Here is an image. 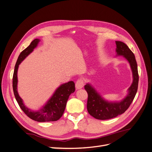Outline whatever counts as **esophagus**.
<instances>
[{
	"label": "esophagus",
	"instance_id": "1",
	"mask_svg": "<svg viewBox=\"0 0 152 152\" xmlns=\"http://www.w3.org/2000/svg\"><path fill=\"white\" fill-rule=\"evenodd\" d=\"M84 81L83 79H79L77 80L76 84H75V87L77 89H82V87H84Z\"/></svg>",
	"mask_w": 152,
	"mask_h": 152
}]
</instances>
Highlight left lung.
<instances>
[{
    "instance_id": "8db88e82",
    "label": "left lung",
    "mask_w": 152,
    "mask_h": 152,
    "mask_svg": "<svg viewBox=\"0 0 152 152\" xmlns=\"http://www.w3.org/2000/svg\"><path fill=\"white\" fill-rule=\"evenodd\" d=\"M117 56H123L129 63L132 72L133 81L128 89L126 97L118 102H110L105 100L90 84L85 85L84 88L88 94L87 109L88 113L98 120H107L116 117L125 112L134 99L138 87L139 75L134 53L127 45L121 41H115Z\"/></svg>"
}]
</instances>
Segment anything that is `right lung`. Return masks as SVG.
I'll return each mask as SVG.
<instances>
[{"instance_id":"obj_1","label":"right lung","mask_w":152,"mask_h":152,"mask_svg":"<svg viewBox=\"0 0 152 152\" xmlns=\"http://www.w3.org/2000/svg\"><path fill=\"white\" fill-rule=\"evenodd\" d=\"M40 40L34 39L31 44L20 53L18 58L15 71L12 77V88L15 98L17 102L23 112L32 120L37 122H52L56 121L61 117L65 110L66 102L70 95L74 93L75 90V83L73 81H70L61 84L55 91L54 93L51 96L44 107L38 111H33L27 108L23 102V99L18 94V69L20 64L24 60V59L33 51L34 49L37 46Z\"/></svg>"}]
</instances>
